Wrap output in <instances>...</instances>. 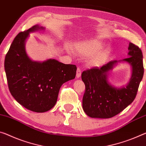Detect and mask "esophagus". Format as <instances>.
Wrapping results in <instances>:
<instances>
[{
    "label": "esophagus",
    "instance_id": "1",
    "mask_svg": "<svg viewBox=\"0 0 146 146\" xmlns=\"http://www.w3.org/2000/svg\"><path fill=\"white\" fill-rule=\"evenodd\" d=\"M80 75H81V70H80L79 68H78L77 70V74H76V77H77V78H79Z\"/></svg>",
    "mask_w": 146,
    "mask_h": 146
}]
</instances>
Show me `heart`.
I'll use <instances>...</instances> for the list:
<instances>
[{
  "instance_id": "obj_1",
  "label": "heart",
  "mask_w": 146,
  "mask_h": 146,
  "mask_svg": "<svg viewBox=\"0 0 146 146\" xmlns=\"http://www.w3.org/2000/svg\"><path fill=\"white\" fill-rule=\"evenodd\" d=\"M105 43L102 41L93 40L86 41H81L76 43L74 45V49L76 52H77L78 54L83 55L85 56H92L96 54L99 50H101L103 48ZM110 52V49L108 48H106V49L103 50L95 58L94 61V62H99L104 58L107 56L108 53Z\"/></svg>"
}]
</instances>
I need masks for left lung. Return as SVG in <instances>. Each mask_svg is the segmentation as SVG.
<instances>
[{"label": "left lung", "mask_w": 146, "mask_h": 146, "mask_svg": "<svg viewBox=\"0 0 146 146\" xmlns=\"http://www.w3.org/2000/svg\"><path fill=\"white\" fill-rule=\"evenodd\" d=\"M129 50L130 57L123 61L131 65L133 73L126 86L116 88L107 81V73L116 64V60L108 62L100 68L94 67L82 72L81 77L85 84L82 108L88 116L112 117L135 100L144 75L143 55L140 48L132 43H129Z\"/></svg>", "instance_id": "1"}]
</instances>
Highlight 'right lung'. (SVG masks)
Masks as SVG:
<instances>
[{
  "instance_id": "1",
  "label": "right lung",
  "mask_w": 146,
  "mask_h": 146,
  "mask_svg": "<svg viewBox=\"0 0 146 146\" xmlns=\"http://www.w3.org/2000/svg\"><path fill=\"white\" fill-rule=\"evenodd\" d=\"M38 25L16 36L6 55L4 69L10 93L20 105L35 112L49 110L56 103L62 85L75 78L77 67L54 59L32 61L25 49L29 32L43 29Z\"/></svg>"
}]
</instances>
